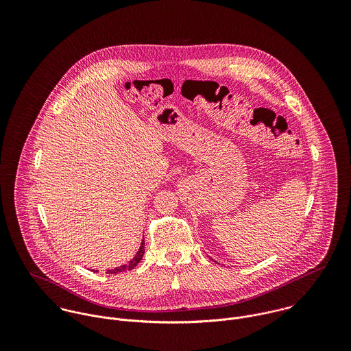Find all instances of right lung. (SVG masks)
I'll return each mask as SVG.
<instances>
[{
  "instance_id": "1",
  "label": "right lung",
  "mask_w": 351,
  "mask_h": 351,
  "mask_svg": "<svg viewBox=\"0 0 351 351\" xmlns=\"http://www.w3.org/2000/svg\"><path fill=\"white\" fill-rule=\"evenodd\" d=\"M143 254H145V239H143V242H142V246H141V249L139 251L136 252V255L127 263V265H123V266H119V267H114V269H112V270H108V273H110V274H116V273H121V271H125V270H131V269H134L141 261H142V258H143ZM95 271V270H93Z\"/></svg>"
}]
</instances>
